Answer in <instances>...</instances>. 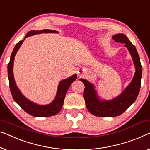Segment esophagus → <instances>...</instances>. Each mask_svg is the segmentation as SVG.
<instances>
[{
  "label": "esophagus",
  "mask_w": 150,
  "mask_h": 150,
  "mask_svg": "<svg viewBox=\"0 0 150 150\" xmlns=\"http://www.w3.org/2000/svg\"><path fill=\"white\" fill-rule=\"evenodd\" d=\"M85 73V70H84V69H79V71H78V74H79V76H83L84 74Z\"/></svg>",
  "instance_id": "1"
}]
</instances>
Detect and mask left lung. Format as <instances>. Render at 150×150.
Masks as SVG:
<instances>
[{"label":"left lung","mask_w":150,"mask_h":150,"mask_svg":"<svg viewBox=\"0 0 150 150\" xmlns=\"http://www.w3.org/2000/svg\"><path fill=\"white\" fill-rule=\"evenodd\" d=\"M112 38L117 42L125 44L124 46L129 50L133 61L135 72L131 83L120 95L114 97L112 100L100 99L95 90L94 84L86 79H80L85 86L84 90V98L86 108L91 114L96 116L115 117L120 116L135 101L140 91L142 66L135 47L124 34H115L112 36Z\"/></svg>","instance_id":"left-lung-1"}]
</instances>
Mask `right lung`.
Masks as SVG:
<instances>
[{
	"label": "right lung",
	"instance_id": "1",
	"mask_svg": "<svg viewBox=\"0 0 150 150\" xmlns=\"http://www.w3.org/2000/svg\"><path fill=\"white\" fill-rule=\"evenodd\" d=\"M42 33H58V32L52 30H38V31L31 30V31L28 32L26 35L25 36L23 40H20L16 45L11 55L10 62L8 64V81H9L11 93L13 98L25 112L32 116L35 117H48L58 114L62 108L63 105H64L65 96H66L69 87L70 86L71 83L77 79L76 74H74L68 79L61 80L59 85H58L55 99L51 103L47 104V105H39V104L34 103V102L30 101L21 93L20 90L17 87L14 79L13 70V69L15 56H16L17 52L18 51L25 38L28 36Z\"/></svg>",
	"mask_w": 150,
	"mask_h": 150
}]
</instances>
